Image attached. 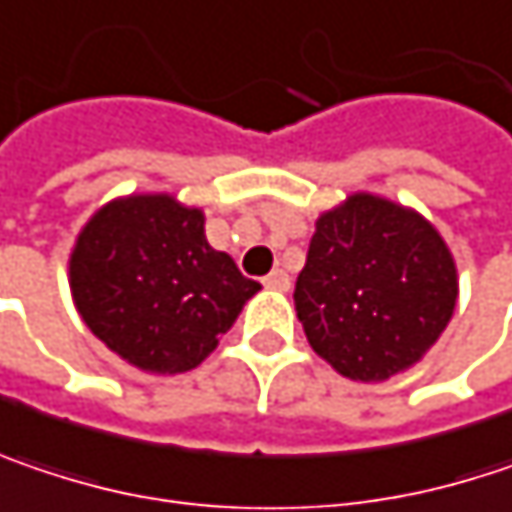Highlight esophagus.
<instances>
[{
	"label": "esophagus",
	"mask_w": 512,
	"mask_h": 512,
	"mask_svg": "<svg viewBox=\"0 0 512 512\" xmlns=\"http://www.w3.org/2000/svg\"><path fill=\"white\" fill-rule=\"evenodd\" d=\"M263 287H269V290H290V275L284 269H272L263 278Z\"/></svg>",
	"instance_id": "obj_1"
}]
</instances>
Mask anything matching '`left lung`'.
<instances>
[{"instance_id": "8db88e82", "label": "left lung", "mask_w": 512, "mask_h": 512, "mask_svg": "<svg viewBox=\"0 0 512 512\" xmlns=\"http://www.w3.org/2000/svg\"><path fill=\"white\" fill-rule=\"evenodd\" d=\"M293 299L319 357L351 381H387L440 340L457 269L428 219L357 193L316 219Z\"/></svg>"}]
</instances>
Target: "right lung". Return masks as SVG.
Masks as SVG:
<instances>
[{"label":"right lung","mask_w":512,"mask_h":512,"mask_svg":"<svg viewBox=\"0 0 512 512\" xmlns=\"http://www.w3.org/2000/svg\"><path fill=\"white\" fill-rule=\"evenodd\" d=\"M87 328L143 372H187L260 290L210 249L205 216L172 196H128L93 213L70 257Z\"/></svg>","instance_id":"right-lung-1"}]
</instances>
